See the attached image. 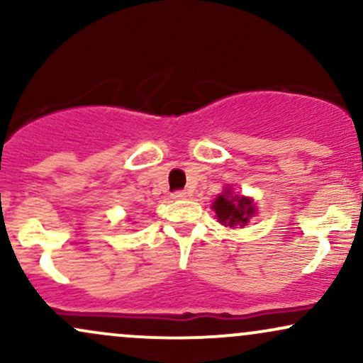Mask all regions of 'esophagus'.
Segmentation results:
<instances>
[{
	"mask_svg": "<svg viewBox=\"0 0 363 363\" xmlns=\"http://www.w3.org/2000/svg\"><path fill=\"white\" fill-rule=\"evenodd\" d=\"M187 198V193L184 191H176V193H172V199H186Z\"/></svg>",
	"mask_w": 363,
	"mask_h": 363,
	"instance_id": "obj_1",
	"label": "esophagus"
}]
</instances>
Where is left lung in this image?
<instances>
[{"instance_id": "obj_1", "label": "left lung", "mask_w": 363, "mask_h": 363, "mask_svg": "<svg viewBox=\"0 0 363 363\" xmlns=\"http://www.w3.org/2000/svg\"><path fill=\"white\" fill-rule=\"evenodd\" d=\"M211 208H213L218 222L232 228H242L244 225L249 223V218L256 215V205H254L252 199L247 196L234 194L230 187H227L222 194L216 196Z\"/></svg>"}]
</instances>
